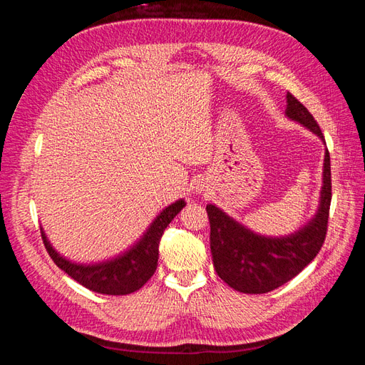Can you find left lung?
I'll list each match as a JSON object with an SVG mask.
<instances>
[{"label": "left lung", "mask_w": 365, "mask_h": 365, "mask_svg": "<svg viewBox=\"0 0 365 365\" xmlns=\"http://www.w3.org/2000/svg\"><path fill=\"white\" fill-rule=\"evenodd\" d=\"M286 115L298 121L324 140L317 120L309 109L288 93ZM332 201L330 155L326 150L322 204L317 216L288 237L254 235L215 205H207L210 220V248L217 275L231 288L245 294H264L277 289L300 274L322 250Z\"/></svg>", "instance_id": "left-lung-1"}]
</instances>
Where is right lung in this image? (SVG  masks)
<instances>
[{
    "label": "right lung",
    "mask_w": 365,
    "mask_h": 365,
    "mask_svg": "<svg viewBox=\"0 0 365 365\" xmlns=\"http://www.w3.org/2000/svg\"><path fill=\"white\" fill-rule=\"evenodd\" d=\"M184 205V201L181 200L163 210V213L153 220L145 237L134 248H130L123 256L103 263H71L51 248L43 233L42 240L53 262L86 289L106 295H126L138 291L155 272L161 236L164 235L165 227L181 212Z\"/></svg>",
    "instance_id": "right-lung-1"
}]
</instances>
